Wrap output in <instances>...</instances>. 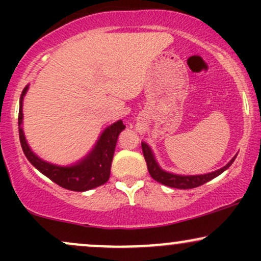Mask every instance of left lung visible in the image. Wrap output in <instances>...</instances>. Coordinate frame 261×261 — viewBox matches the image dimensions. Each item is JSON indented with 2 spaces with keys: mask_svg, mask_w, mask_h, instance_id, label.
Wrapping results in <instances>:
<instances>
[{
  "mask_svg": "<svg viewBox=\"0 0 261 261\" xmlns=\"http://www.w3.org/2000/svg\"><path fill=\"white\" fill-rule=\"evenodd\" d=\"M28 91V86L23 89L19 101V113H18V127H19V140L25 157L39 172L43 173L47 178L61 188L72 191H86L89 189L104 184L110 175L114 151L119 134L125 128L121 120L110 125L103 131L95 146L82 161L71 167H59L47 162L33 153L27 142L24 131H23V97Z\"/></svg>",
  "mask_w": 261,
  "mask_h": 261,
  "instance_id": "8db88e82",
  "label": "left lung"
}]
</instances>
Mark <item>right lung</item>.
Wrapping results in <instances>:
<instances>
[{
    "mask_svg": "<svg viewBox=\"0 0 261 261\" xmlns=\"http://www.w3.org/2000/svg\"><path fill=\"white\" fill-rule=\"evenodd\" d=\"M141 147H142V153L143 157H145L146 163H147V168L149 174H151L152 178L154 180L162 182V184L167 185L169 188H174V189H193V188H197L200 185L205 184L210 180H212L214 178H216L217 175H220L223 170H226L228 167L232 164V162L234 160H232L227 164L226 167H223L222 169L216 170L214 173H208V174L205 175H194V176H182V175H174L170 174V173H166L163 172L158 164L155 163L153 154H152L151 148L148 147L147 143L142 142L141 143Z\"/></svg>",
    "mask_w": 261,
    "mask_h": 261,
    "instance_id": "obj_1",
    "label": "right lung"
}]
</instances>
